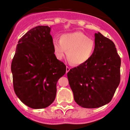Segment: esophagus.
I'll return each mask as SVG.
<instances>
[{
	"instance_id": "1",
	"label": "esophagus",
	"mask_w": 130,
	"mask_h": 130,
	"mask_svg": "<svg viewBox=\"0 0 130 130\" xmlns=\"http://www.w3.org/2000/svg\"><path fill=\"white\" fill-rule=\"evenodd\" d=\"M70 68H69L68 67H66V73H68V72L70 71Z\"/></svg>"
}]
</instances>
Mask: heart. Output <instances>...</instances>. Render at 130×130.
I'll return each instance as SVG.
<instances>
[{
  "instance_id": "b5f03b06",
  "label": "heart",
  "mask_w": 130,
  "mask_h": 130,
  "mask_svg": "<svg viewBox=\"0 0 130 130\" xmlns=\"http://www.w3.org/2000/svg\"><path fill=\"white\" fill-rule=\"evenodd\" d=\"M52 44L57 59H62L67 50V58L75 65H82L88 61L95 48L94 41L80 32L63 34L60 40L54 39Z\"/></svg>"
}]
</instances>
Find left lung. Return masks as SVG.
Instances as JSON below:
<instances>
[{
	"instance_id": "obj_1",
	"label": "left lung",
	"mask_w": 130,
	"mask_h": 130,
	"mask_svg": "<svg viewBox=\"0 0 130 130\" xmlns=\"http://www.w3.org/2000/svg\"><path fill=\"white\" fill-rule=\"evenodd\" d=\"M121 62L112 41L101 33H95L92 56L67 73L77 104L89 109L108 104L119 85Z\"/></svg>"
}]
</instances>
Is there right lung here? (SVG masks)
<instances>
[{"mask_svg":"<svg viewBox=\"0 0 130 130\" xmlns=\"http://www.w3.org/2000/svg\"><path fill=\"white\" fill-rule=\"evenodd\" d=\"M51 27L38 26L19 39L11 63L15 93L32 109H44L55 100L56 84L66 66L54 53Z\"/></svg>","mask_w":130,"mask_h":130,"instance_id":"add662e5","label":"right lung"}]
</instances>
